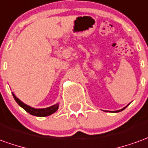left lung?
I'll return each instance as SVG.
<instances>
[{
    "label": "left lung",
    "instance_id": "8db88e82",
    "mask_svg": "<svg viewBox=\"0 0 148 148\" xmlns=\"http://www.w3.org/2000/svg\"><path fill=\"white\" fill-rule=\"evenodd\" d=\"M128 106V105H127ZM127 106H126V107H127ZM126 107H124V108H123V109H121V110H116V111H114V112H119V111H122V110H123L125 109V108H126Z\"/></svg>",
    "mask_w": 148,
    "mask_h": 148
}]
</instances>
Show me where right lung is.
I'll list each match as a JSON object with an SVG mask.
<instances>
[{"instance_id":"1","label":"right lung","mask_w":148,"mask_h":148,"mask_svg":"<svg viewBox=\"0 0 148 148\" xmlns=\"http://www.w3.org/2000/svg\"><path fill=\"white\" fill-rule=\"evenodd\" d=\"M13 96L15 101H16L17 104L20 106H21L23 108L24 110H25V111H27L28 113H29L32 115H34V116H38V117H45V116H48V115H50L53 114L55 111H57V110L58 109V106L59 104L57 103L53 106H49V107H47V108H42V109H36V108H33L31 106H28L26 104L23 103L20 99H17L15 95L13 93Z\"/></svg>"}]
</instances>
